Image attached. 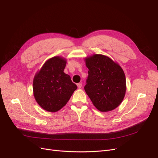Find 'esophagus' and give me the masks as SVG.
Here are the masks:
<instances>
[{
    "instance_id": "obj_1",
    "label": "esophagus",
    "mask_w": 158,
    "mask_h": 158,
    "mask_svg": "<svg viewBox=\"0 0 158 158\" xmlns=\"http://www.w3.org/2000/svg\"><path fill=\"white\" fill-rule=\"evenodd\" d=\"M77 86H78V88L80 89V88H82V84H81V83H78V84H77Z\"/></svg>"
}]
</instances>
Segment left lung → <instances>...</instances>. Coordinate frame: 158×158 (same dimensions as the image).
<instances>
[{
	"mask_svg": "<svg viewBox=\"0 0 158 158\" xmlns=\"http://www.w3.org/2000/svg\"><path fill=\"white\" fill-rule=\"evenodd\" d=\"M88 76L84 89L99 111L107 112L121 103L126 93L123 69L109 57L94 54L85 58Z\"/></svg>",
	"mask_w": 158,
	"mask_h": 158,
	"instance_id": "1",
	"label": "left lung"
}]
</instances>
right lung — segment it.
Instances as JSON below:
<instances>
[{
	"label": "right lung",
	"mask_w": 158,
	"mask_h": 158,
	"mask_svg": "<svg viewBox=\"0 0 158 158\" xmlns=\"http://www.w3.org/2000/svg\"><path fill=\"white\" fill-rule=\"evenodd\" d=\"M66 59L59 56L47 60L33 81V95L44 110L56 112L67 103L77 85L64 73Z\"/></svg>",
	"instance_id": "obj_1"
}]
</instances>
